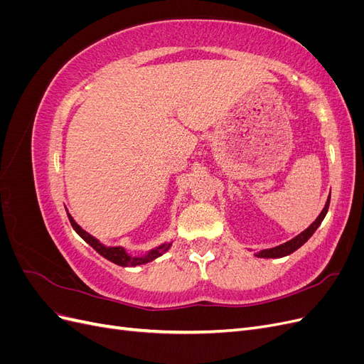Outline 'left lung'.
Returning a JSON list of instances; mask_svg holds the SVG:
<instances>
[{
	"mask_svg": "<svg viewBox=\"0 0 364 364\" xmlns=\"http://www.w3.org/2000/svg\"><path fill=\"white\" fill-rule=\"evenodd\" d=\"M329 200H331V196L328 197L326 205H325V208L322 209V213L318 214V217L314 220V222H313L310 226H308V228L304 230V232H301L299 235L294 237L293 240L287 241V243L279 245V246L272 247V249L261 250V252L255 253V255H257L258 258H282V257H287V255H290V253H293L294 250L299 249L302 245L306 243L308 238H310V237L316 232V229H317L318 226H321V223L323 222V218H325V215H326V213H328V208H329Z\"/></svg>",
	"mask_w": 364,
	"mask_h": 364,
	"instance_id": "1",
	"label": "left lung"
}]
</instances>
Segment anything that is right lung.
Segmentation results:
<instances>
[{"mask_svg":"<svg viewBox=\"0 0 364 364\" xmlns=\"http://www.w3.org/2000/svg\"><path fill=\"white\" fill-rule=\"evenodd\" d=\"M68 218H70V223L74 228L75 232L79 234L86 241L87 245L92 246L106 259L112 261V262L118 264V266H123V267H135V266H141V264H147V262L153 261L155 258L161 257L162 253L167 252L170 249V246H171V243L161 245L159 247L150 250L146 257H130L129 253H126V250L123 247H106V246H103L100 241H98L97 238H94L92 235L87 234L86 230H83L79 225H77L74 222V218L70 214H68Z\"/></svg>","mask_w":364,"mask_h":364,"instance_id":"1","label":"right lung"}]
</instances>
